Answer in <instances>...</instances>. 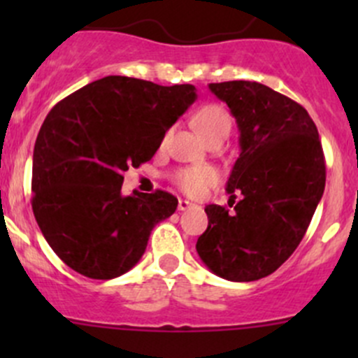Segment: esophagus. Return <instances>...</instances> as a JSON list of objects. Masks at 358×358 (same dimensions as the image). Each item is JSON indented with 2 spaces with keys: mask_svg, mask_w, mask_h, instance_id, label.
<instances>
[{
  "mask_svg": "<svg viewBox=\"0 0 358 358\" xmlns=\"http://www.w3.org/2000/svg\"><path fill=\"white\" fill-rule=\"evenodd\" d=\"M192 202H190V201H187V199H180L178 201V209H180V211H187V209H190V208H192Z\"/></svg>",
  "mask_w": 358,
  "mask_h": 358,
  "instance_id": "34e87169",
  "label": "esophagus"
}]
</instances>
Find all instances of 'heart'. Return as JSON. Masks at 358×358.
<instances>
[{
	"instance_id": "obj_1",
	"label": "heart",
	"mask_w": 358,
	"mask_h": 358,
	"mask_svg": "<svg viewBox=\"0 0 358 358\" xmlns=\"http://www.w3.org/2000/svg\"><path fill=\"white\" fill-rule=\"evenodd\" d=\"M192 122L197 131L204 136L206 140L211 138L222 129L230 128V117L222 106L216 103H204L199 109L194 112ZM175 183L189 196H202L208 192L216 182H218V171L213 166H189L182 168L175 173Z\"/></svg>"
}]
</instances>
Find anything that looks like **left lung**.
Instances as JSON below:
<instances>
[{"label": "left lung", "mask_w": 358, "mask_h": 358, "mask_svg": "<svg viewBox=\"0 0 358 358\" xmlns=\"http://www.w3.org/2000/svg\"><path fill=\"white\" fill-rule=\"evenodd\" d=\"M209 90L236 117L241 154L227 182L234 209L206 206L208 229L196 249L213 273L251 282L275 272L301 243L326 187V159L315 122L289 96L255 81Z\"/></svg>", "instance_id": "obj_1"}]
</instances>
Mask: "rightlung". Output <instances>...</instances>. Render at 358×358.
Masks as SVG:
<instances>
[{
  "mask_svg": "<svg viewBox=\"0 0 358 358\" xmlns=\"http://www.w3.org/2000/svg\"><path fill=\"white\" fill-rule=\"evenodd\" d=\"M196 99L192 85L107 76L48 112L34 145L31 204L67 266L109 280L138 263L154 225L175 213L178 199L164 190L124 197L122 173L152 159Z\"/></svg>",
  "mask_w": 358,
  "mask_h": 358,
  "instance_id": "1",
  "label": "right lung"
}]
</instances>
